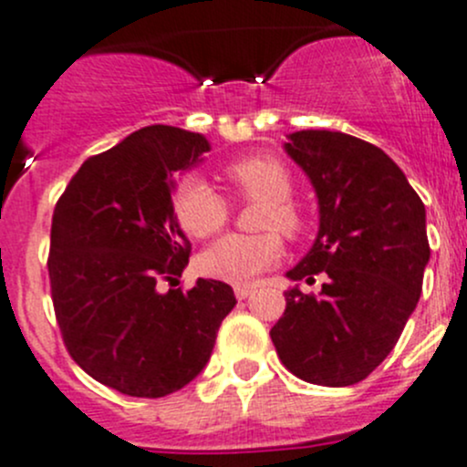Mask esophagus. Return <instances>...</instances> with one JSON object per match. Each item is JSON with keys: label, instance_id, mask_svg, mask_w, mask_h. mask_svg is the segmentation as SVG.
Returning a JSON list of instances; mask_svg holds the SVG:
<instances>
[{"label": "esophagus", "instance_id": "esophagus-1", "mask_svg": "<svg viewBox=\"0 0 467 467\" xmlns=\"http://www.w3.org/2000/svg\"><path fill=\"white\" fill-rule=\"evenodd\" d=\"M253 292H255V287H253V285H237V287H234V296L237 298L251 296Z\"/></svg>", "mask_w": 467, "mask_h": 467}]
</instances>
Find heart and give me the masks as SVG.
Listing matches in <instances>:
<instances>
[{"instance_id": "obj_1", "label": "heart", "mask_w": 467, "mask_h": 467, "mask_svg": "<svg viewBox=\"0 0 467 467\" xmlns=\"http://www.w3.org/2000/svg\"><path fill=\"white\" fill-rule=\"evenodd\" d=\"M223 178L234 196L265 205L257 214V230L269 233L221 237L201 253L198 269L207 278L248 283L271 269L283 255L280 234L273 230L278 229L285 237H296L301 230V216L292 205V175L275 157H246L225 166ZM173 210L180 228L196 239L219 233L230 216L228 201L201 178L180 182Z\"/></svg>"}]
</instances>
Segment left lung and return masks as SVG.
Here are the masks:
<instances>
[{"label": "left lung", "mask_w": 467, "mask_h": 467, "mask_svg": "<svg viewBox=\"0 0 467 467\" xmlns=\"http://www.w3.org/2000/svg\"><path fill=\"white\" fill-rule=\"evenodd\" d=\"M285 152L319 201V233L289 280L328 275L321 294L285 292L271 328L294 377L344 388L388 358L422 294L429 255L427 212L400 166L372 143L330 130H301Z\"/></svg>", "instance_id": "1"}]
</instances>
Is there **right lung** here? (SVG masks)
I'll return each mask as SVG.
<instances>
[{
  "label": "right lung",
  "mask_w": 467,
  "mask_h": 467,
  "mask_svg": "<svg viewBox=\"0 0 467 467\" xmlns=\"http://www.w3.org/2000/svg\"><path fill=\"white\" fill-rule=\"evenodd\" d=\"M202 134L150 125L81 164L58 198L49 285L67 354L88 377L130 397H166L202 372L230 285L178 283L192 244L175 219L173 175L202 161Z\"/></svg>",
  "instance_id": "obj_1"
}]
</instances>
